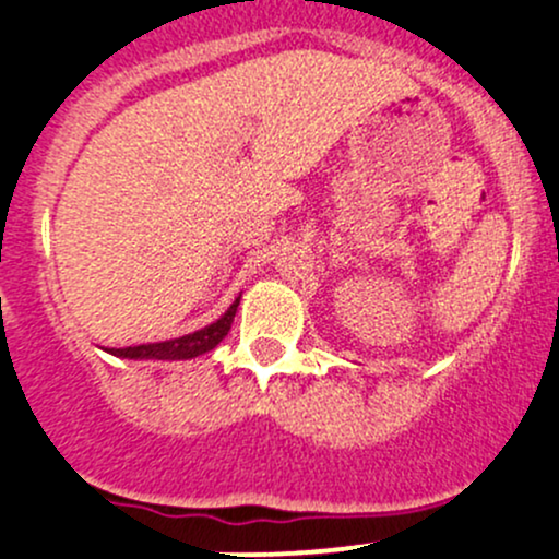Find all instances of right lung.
I'll return each instance as SVG.
<instances>
[{
	"label": "right lung",
	"instance_id": "right-lung-1",
	"mask_svg": "<svg viewBox=\"0 0 559 559\" xmlns=\"http://www.w3.org/2000/svg\"><path fill=\"white\" fill-rule=\"evenodd\" d=\"M238 302L241 297H236V302L230 305L217 321L210 323V326L193 331V334L177 336V340L167 342H148V345H134V347H108L110 355L116 358H130V360H190L199 358V355L210 353L219 345V342L228 336L233 318H236Z\"/></svg>",
	"mask_w": 559,
	"mask_h": 559
}]
</instances>
